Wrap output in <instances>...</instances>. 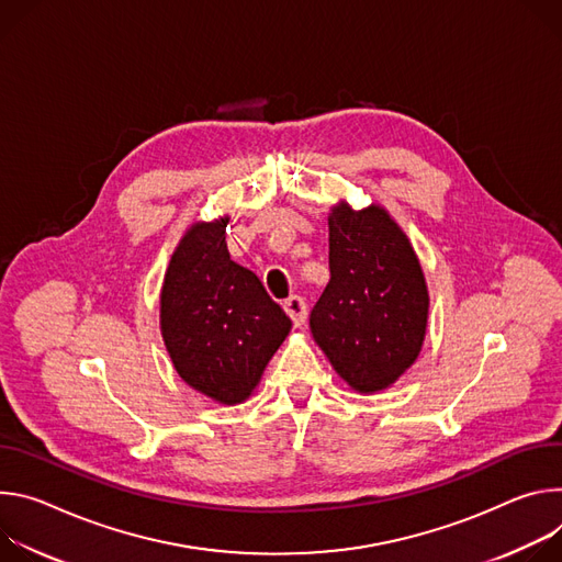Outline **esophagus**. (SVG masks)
<instances>
[{
    "label": "esophagus",
    "mask_w": 562,
    "mask_h": 562,
    "mask_svg": "<svg viewBox=\"0 0 562 562\" xmlns=\"http://www.w3.org/2000/svg\"><path fill=\"white\" fill-rule=\"evenodd\" d=\"M283 310L288 313V317L292 319V324L294 326H301L303 322H305V315H307V310H305V301L301 299V296H290V299H285V303H283Z\"/></svg>",
    "instance_id": "1"
}]
</instances>
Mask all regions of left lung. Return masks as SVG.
Masks as SVG:
<instances>
[{
  "label": "left lung",
  "instance_id": "8db88e82",
  "mask_svg": "<svg viewBox=\"0 0 562 562\" xmlns=\"http://www.w3.org/2000/svg\"><path fill=\"white\" fill-rule=\"evenodd\" d=\"M330 281L310 328L337 375L361 395L393 386L422 352L428 288L415 249L378 203L330 207Z\"/></svg>",
  "mask_w": 562,
  "mask_h": 562
}]
</instances>
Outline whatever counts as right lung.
<instances>
[{
	"mask_svg": "<svg viewBox=\"0 0 562 562\" xmlns=\"http://www.w3.org/2000/svg\"><path fill=\"white\" fill-rule=\"evenodd\" d=\"M229 216L187 227L160 288V335L180 380L216 404L259 386L292 322L255 272L227 252Z\"/></svg>",
	"mask_w": 562,
	"mask_h": 562,
	"instance_id": "1",
	"label": "right lung"
}]
</instances>
